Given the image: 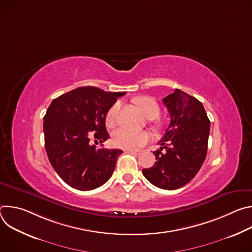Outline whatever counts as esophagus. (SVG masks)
Returning a JSON list of instances; mask_svg holds the SVG:
<instances>
[{
  "mask_svg": "<svg viewBox=\"0 0 252 252\" xmlns=\"http://www.w3.org/2000/svg\"><path fill=\"white\" fill-rule=\"evenodd\" d=\"M126 152L131 155H135V156H139L142 153L140 150H126Z\"/></svg>",
  "mask_w": 252,
  "mask_h": 252,
  "instance_id": "1",
  "label": "esophagus"
}]
</instances>
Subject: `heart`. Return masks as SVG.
<instances>
[{
    "label": "heart",
    "instance_id": "obj_1",
    "mask_svg": "<svg viewBox=\"0 0 252 252\" xmlns=\"http://www.w3.org/2000/svg\"><path fill=\"white\" fill-rule=\"evenodd\" d=\"M134 103L148 119H155L159 115V105L157 100L151 96L142 95L134 99ZM121 103L118 101L112 105L105 117V125L113 127L117 124ZM150 139V134L146 131H132L126 128H120L113 134V142L117 148L132 150L146 145Z\"/></svg>",
    "mask_w": 252,
    "mask_h": 252
}]
</instances>
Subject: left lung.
I'll return each mask as SVG.
<instances>
[{
	"instance_id": "8db88e82",
	"label": "left lung",
	"mask_w": 252,
	"mask_h": 252,
	"mask_svg": "<svg viewBox=\"0 0 252 252\" xmlns=\"http://www.w3.org/2000/svg\"><path fill=\"white\" fill-rule=\"evenodd\" d=\"M162 102L170 124L154 152L157 161L142 174L157 188L173 190L189 184L200 169L207 153L210 122L202 103L175 89Z\"/></svg>"
}]
</instances>
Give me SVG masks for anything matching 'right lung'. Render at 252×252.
Listing matches in <instances>:
<instances>
[{"mask_svg":"<svg viewBox=\"0 0 252 252\" xmlns=\"http://www.w3.org/2000/svg\"><path fill=\"white\" fill-rule=\"evenodd\" d=\"M124 94L81 87L55 98L48 107L44 117L46 152L56 172L73 189L92 190L113 175L123 151L96 150L90 140L91 135L99 142L110 137L105 117Z\"/></svg>","mask_w":252,"mask_h":252,"instance_id":"obj_1","label":"right lung"}]
</instances>
